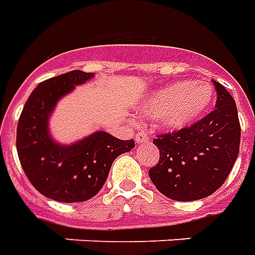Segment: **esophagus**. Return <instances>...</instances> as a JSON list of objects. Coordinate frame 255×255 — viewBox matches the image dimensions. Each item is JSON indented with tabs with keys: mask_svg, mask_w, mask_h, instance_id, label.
Masks as SVG:
<instances>
[{
	"mask_svg": "<svg viewBox=\"0 0 255 255\" xmlns=\"http://www.w3.org/2000/svg\"><path fill=\"white\" fill-rule=\"evenodd\" d=\"M134 138H136L137 144H144V142L148 141V138H149V137H148V134L145 133V131L141 130V131H138V133H137Z\"/></svg>",
	"mask_w": 255,
	"mask_h": 255,
	"instance_id": "esophagus-1",
	"label": "esophagus"
}]
</instances>
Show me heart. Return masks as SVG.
Wrapping results in <instances>:
<instances>
[{"mask_svg": "<svg viewBox=\"0 0 255 255\" xmlns=\"http://www.w3.org/2000/svg\"><path fill=\"white\" fill-rule=\"evenodd\" d=\"M214 90L205 82L181 81L152 92L142 104L148 118H160L169 130H182L198 122L210 108Z\"/></svg>", "mask_w": 255, "mask_h": 255, "instance_id": "obj_1", "label": "heart"}]
</instances>
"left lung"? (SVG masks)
Listing matches in <instances>:
<instances>
[{"label": "left lung", "instance_id": "1", "mask_svg": "<svg viewBox=\"0 0 255 255\" xmlns=\"http://www.w3.org/2000/svg\"><path fill=\"white\" fill-rule=\"evenodd\" d=\"M216 110L192 126L158 136L159 162L148 174L160 194L180 202L203 199L216 192L232 170L240 145L236 103L223 85Z\"/></svg>", "mask_w": 255, "mask_h": 255}]
</instances>
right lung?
<instances>
[{"label":"right lung","mask_w":255,"mask_h":255,"mask_svg":"<svg viewBox=\"0 0 255 255\" xmlns=\"http://www.w3.org/2000/svg\"><path fill=\"white\" fill-rule=\"evenodd\" d=\"M93 77V73L74 70L46 79L32 90L21 111L17 155L34 188L49 199L75 203L93 198L103 188L114 160L134 148L133 138L119 140L103 130L73 144H60L50 136L49 119L57 102Z\"/></svg>","instance_id":"1"}]
</instances>
